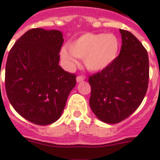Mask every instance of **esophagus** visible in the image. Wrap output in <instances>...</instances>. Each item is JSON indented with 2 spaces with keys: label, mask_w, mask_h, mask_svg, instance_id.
<instances>
[{
  "label": "esophagus",
  "mask_w": 160,
  "mask_h": 160,
  "mask_svg": "<svg viewBox=\"0 0 160 160\" xmlns=\"http://www.w3.org/2000/svg\"><path fill=\"white\" fill-rule=\"evenodd\" d=\"M84 80H85V78L83 77V76H78V77L76 78V81H77V83L82 82V81H84Z\"/></svg>",
  "instance_id": "obj_1"
}]
</instances>
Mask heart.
Segmentation results:
<instances>
[{
  "mask_svg": "<svg viewBox=\"0 0 160 160\" xmlns=\"http://www.w3.org/2000/svg\"><path fill=\"white\" fill-rule=\"evenodd\" d=\"M61 49L60 56L66 66L74 67L77 58L84 60L85 68L92 72L105 70L116 60L119 41L114 34L85 33Z\"/></svg>",
  "mask_w": 160,
  "mask_h": 160,
  "instance_id": "heart-1",
  "label": "heart"
}]
</instances>
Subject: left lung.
<instances>
[{
  "mask_svg": "<svg viewBox=\"0 0 160 160\" xmlns=\"http://www.w3.org/2000/svg\"><path fill=\"white\" fill-rule=\"evenodd\" d=\"M119 32L122 46L119 56L109 67L89 79L90 109L107 124H117L133 114L144 100L149 82L146 50L129 31Z\"/></svg>",
  "mask_w": 160,
  "mask_h": 160,
  "instance_id": "obj_1",
  "label": "left lung"
}]
</instances>
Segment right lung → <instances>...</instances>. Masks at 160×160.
<instances>
[{
  "mask_svg": "<svg viewBox=\"0 0 160 160\" xmlns=\"http://www.w3.org/2000/svg\"><path fill=\"white\" fill-rule=\"evenodd\" d=\"M64 42L58 30L31 29L17 40L6 65V90L20 115L39 125L57 120L75 86L74 74L59 65Z\"/></svg>",
  "mask_w": 160,
  "mask_h": 160,
  "instance_id": "right-lung-1",
  "label": "right lung"
}]
</instances>
